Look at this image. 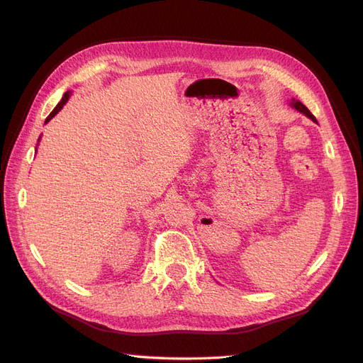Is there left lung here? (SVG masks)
Wrapping results in <instances>:
<instances>
[{
	"mask_svg": "<svg viewBox=\"0 0 363 363\" xmlns=\"http://www.w3.org/2000/svg\"><path fill=\"white\" fill-rule=\"evenodd\" d=\"M289 106L292 107V108H295V111H298L300 113H303L304 116H307L309 119H312L313 123H316V118L311 113V111L309 108H307L301 101H298V100H295V98H291L289 100Z\"/></svg>",
	"mask_w": 363,
	"mask_h": 363,
	"instance_id": "8db88e82",
	"label": "left lung"
}]
</instances>
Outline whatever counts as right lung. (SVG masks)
Wrapping results in <instances>:
<instances>
[{"instance_id":"obj_1","label":"right lung","mask_w":363,"mask_h":363,"mask_svg":"<svg viewBox=\"0 0 363 363\" xmlns=\"http://www.w3.org/2000/svg\"><path fill=\"white\" fill-rule=\"evenodd\" d=\"M71 94H72V91H68V92H65V94H63V96H62V100L59 101V104H57L56 107H54V111H52V112L48 115V118L45 119V124H47V123H50V121H51L54 116H56V115H57V113L62 111L63 106L68 103V100H69ZM38 140H40V136H39V139H38Z\"/></svg>"}]
</instances>
